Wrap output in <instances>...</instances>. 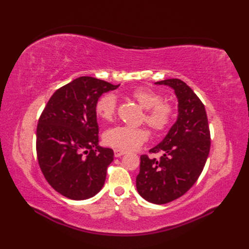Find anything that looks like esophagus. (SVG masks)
Returning a JSON list of instances; mask_svg holds the SVG:
<instances>
[{"label":"esophagus","instance_id":"34e87169","mask_svg":"<svg viewBox=\"0 0 249 249\" xmlns=\"http://www.w3.org/2000/svg\"><path fill=\"white\" fill-rule=\"evenodd\" d=\"M124 154H126V151L118 150V149L114 150V156H115V157H121L122 155H124Z\"/></svg>","mask_w":249,"mask_h":249}]
</instances>
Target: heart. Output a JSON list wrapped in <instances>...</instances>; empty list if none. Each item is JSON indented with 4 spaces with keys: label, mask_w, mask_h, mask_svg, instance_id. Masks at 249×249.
<instances>
[{
    "label": "heart",
    "mask_w": 249,
    "mask_h": 249,
    "mask_svg": "<svg viewBox=\"0 0 249 249\" xmlns=\"http://www.w3.org/2000/svg\"><path fill=\"white\" fill-rule=\"evenodd\" d=\"M142 108L145 109V122L156 131L165 130L173 118V109L170 105L163 104L160 93L147 88L135 89L130 93ZM116 98L113 94H106L96 104V113L104 121H111L114 116ZM144 128L131 126H115L105 133V143L118 150L128 151L140 146L147 139Z\"/></svg>",
    "instance_id": "heart-1"
}]
</instances>
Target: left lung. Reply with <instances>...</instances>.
I'll return each mask as SVG.
<instances>
[{
	"label": "left lung",
	"instance_id": "8db88e82",
	"mask_svg": "<svg viewBox=\"0 0 249 249\" xmlns=\"http://www.w3.org/2000/svg\"><path fill=\"white\" fill-rule=\"evenodd\" d=\"M171 88L178 99V118L168 134L151 153L160 160L140 156L136 186L142 198L165 204L181 197L197 181L208 160L211 137L205 108L186 83L179 79L155 82Z\"/></svg>",
	"mask_w": 249,
	"mask_h": 249
}]
</instances>
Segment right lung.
<instances>
[{
	"label": "right lung",
	"mask_w": 249,
	"mask_h": 249,
	"mask_svg": "<svg viewBox=\"0 0 249 249\" xmlns=\"http://www.w3.org/2000/svg\"><path fill=\"white\" fill-rule=\"evenodd\" d=\"M93 77H79L56 89L36 131L38 163L47 182L71 200L94 197L103 188L114 153L98 145L96 104L118 89Z\"/></svg>",
	"instance_id": "obj_1"
}]
</instances>
